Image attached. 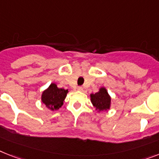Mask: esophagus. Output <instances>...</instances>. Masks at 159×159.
I'll use <instances>...</instances> for the list:
<instances>
[{
	"label": "esophagus",
	"mask_w": 159,
	"mask_h": 159,
	"mask_svg": "<svg viewBox=\"0 0 159 159\" xmlns=\"http://www.w3.org/2000/svg\"><path fill=\"white\" fill-rule=\"evenodd\" d=\"M77 90H78V91H82V90H83V87L80 86V87L77 88Z\"/></svg>",
	"instance_id": "esophagus-1"
}]
</instances>
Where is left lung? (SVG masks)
<instances>
[{
  "label": "left lung",
  "instance_id": "obj_1",
  "mask_svg": "<svg viewBox=\"0 0 159 159\" xmlns=\"http://www.w3.org/2000/svg\"><path fill=\"white\" fill-rule=\"evenodd\" d=\"M90 100L98 113L107 111L111 109V97L105 87L100 88L96 93L90 94Z\"/></svg>",
  "mask_w": 159,
  "mask_h": 159
}]
</instances>
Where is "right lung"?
Masks as SVG:
<instances>
[{
	"label": "right lung",
	"mask_w": 159,
	"mask_h": 159,
	"mask_svg": "<svg viewBox=\"0 0 159 159\" xmlns=\"http://www.w3.org/2000/svg\"><path fill=\"white\" fill-rule=\"evenodd\" d=\"M67 93L68 89H59L55 83H52L42 92L41 102L49 111H57L63 105Z\"/></svg>",
	"instance_id": "1"
}]
</instances>
